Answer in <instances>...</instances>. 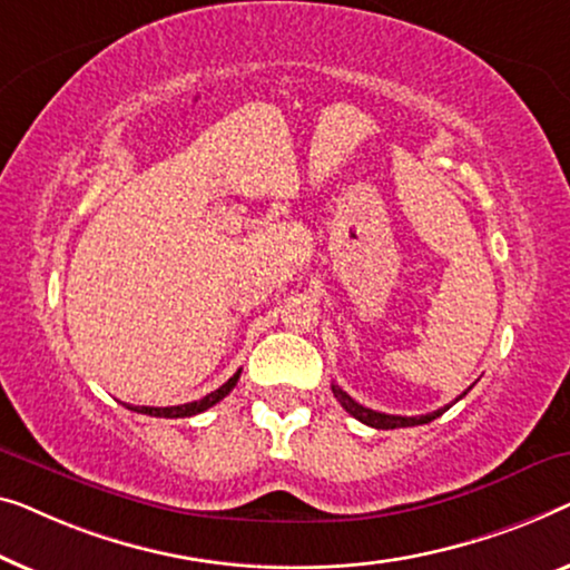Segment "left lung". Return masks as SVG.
<instances>
[{
	"mask_svg": "<svg viewBox=\"0 0 570 570\" xmlns=\"http://www.w3.org/2000/svg\"><path fill=\"white\" fill-rule=\"evenodd\" d=\"M470 390V387H468ZM333 395L338 403L346 407V411L354 415L356 421L366 423V426L372 429H405V426H421V423H431L434 419H439L444 411H449V405L439 407L434 413H426V415H387V413H380V411H372V407H364L362 403H356L354 397L348 395V392H343L338 384H333ZM462 395H468V392H462ZM460 395V397H462ZM456 397V400H460Z\"/></svg>",
	"mask_w": 570,
	"mask_h": 570,
	"instance_id": "obj_1",
	"label": "left lung"
}]
</instances>
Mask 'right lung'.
I'll return each mask as SVG.
<instances>
[{"mask_svg": "<svg viewBox=\"0 0 570 570\" xmlns=\"http://www.w3.org/2000/svg\"><path fill=\"white\" fill-rule=\"evenodd\" d=\"M237 380H239V368L235 374L229 376L227 382L222 384L219 390H214V392H208L206 397H202V400H194V403H186V405H170V407H149V405H126L128 411H136V413H144V415H157V419H190V415H198V413H204V411H208V407L212 405H216L219 403V400H224L232 392V387H235L237 384Z\"/></svg>", "mask_w": 570, "mask_h": 570, "instance_id": "add662e5", "label": "right lung"}]
</instances>
